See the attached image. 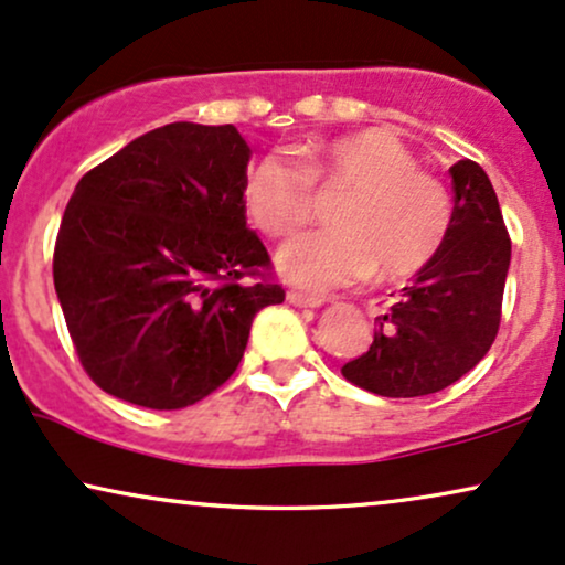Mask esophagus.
Returning a JSON list of instances; mask_svg holds the SVG:
<instances>
[{
    "label": "esophagus",
    "mask_w": 565,
    "mask_h": 565,
    "mask_svg": "<svg viewBox=\"0 0 565 565\" xmlns=\"http://www.w3.org/2000/svg\"><path fill=\"white\" fill-rule=\"evenodd\" d=\"M288 301L294 303V306H298V309H319V306L324 303V298H319V296H306V294H301V290H290Z\"/></svg>",
    "instance_id": "1"
}]
</instances>
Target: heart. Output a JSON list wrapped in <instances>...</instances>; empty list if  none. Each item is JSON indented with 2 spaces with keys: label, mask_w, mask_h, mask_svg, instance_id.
Masks as SVG:
<instances>
[{
  "label": "heart",
  "mask_w": 565,
  "mask_h": 565,
  "mask_svg": "<svg viewBox=\"0 0 565 565\" xmlns=\"http://www.w3.org/2000/svg\"><path fill=\"white\" fill-rule=\"evenodd\" d=\"M345 191L332 209L335 230L309 233L277 250V269L311 294L345 288L377 271L401 280L440 254L452 204L445 185L419 170L408 146L387 130L369 128L322 143L306 170L267 154L246 175V209L269 238H288L315 217V188Z\"/></svg>",
  "instance_id": "obj_1"
}]
</instances>
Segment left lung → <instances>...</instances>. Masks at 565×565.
I'll list each match as a JSON object with an SVG mask.
<instances>
[{
  "mask_svg": "<svg viewBox=\"0 0 565 565\" xmlns=\"http://www.w3.org/2000/svg\"><path fill=\"white\" fill-rule=\"evenodd\" d=\"M452 222L440 254L377 319L364 356L343 377L382 398L440 393L471 372L500 327L511 238L487 172L471 159L450 167Z\"/></svg>",
  "mask_w": 565,
  "mask_h": 565,
  "instance_id": "8db88e82",
  "label": "left lung"
}]
</instances>
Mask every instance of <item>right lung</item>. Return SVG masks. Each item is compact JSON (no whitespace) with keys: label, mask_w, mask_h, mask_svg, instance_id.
Here are the masks:
<instances>
[{"label":"right lung","mask_w":565,"mask_h":565,"mask_svg":"<svg viewBox=\"0 0 565 565\" xmlns=\"http://www.w3.org/2000/svg\"><path fill=\"white\" fill-rule=\"evenodd\" d=\"M248 143L233 125L170 122L75 185L54 290L88 377L143 408L193 406L225 385L254 317L282 303L246 225Z\"/></svg>","instance_id":"right-lung-1"}]
</instances>
